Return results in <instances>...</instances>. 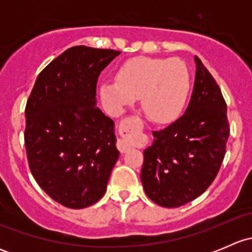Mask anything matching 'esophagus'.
I'll return each mask as SVG.
<instances>
[{"mask_svg": "<svg viewBox=\"0 0 252 252\" xmlns=\"http://www.w3.org/2000/svg\"><path fill=\"white\" fill-rule=\"evenodd\" d=\"M117 147H118V150L122 154H124V152L130 150V145H128L126 141L122 140V139H118V140H117Z\"/></svg>", "mask_w": 252, "mask_h": 252, "instance_id": "esophagus-1", "label": "esophagus"}]
</instances>
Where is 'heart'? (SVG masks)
Returning a JSON list of instances; mask_svg holds the SVG:
<instances>
[{
	"label": "heart",
	"mask_w": 252,
	"mask_h": 252,
	"mask_svg": "<svg viewBox=\"0 0 252 252\" xmlns=\"http://www.w3.org/2000/svg\"><path fill=\"white\" fill-rule=\"evenodd\" d=\"M116 79L100 85L101 101L113 116L140 97L147 118L168 123L182 113L189 96V69L178 58H133L119 67Z\"/></svg>",
	"instance_id": "1"
}]
</instances>
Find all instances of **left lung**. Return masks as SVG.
<instances>
[{
    "instance_id": "obj_1",
    "label": "left lung",
    "mask_w": 252,
    "mask_h": 252,
    "mask_svg": "<svg viewBox=\"0 0 252 252\" xmlns=\"http://www.w3.org/2000/svg\"><path fill=\"white\" fill-rule=\"evenodd\" d=\"M195 63L194 90L187 111L171 126L154 131V142L144 151L142 187L162 207L188 204L212 184L229 138L222 91L196 56Z\"/></svg>"
}]
</instances>
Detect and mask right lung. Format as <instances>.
<instances>
[{
	"mask_svg": "<svg viewBox=\"0 0 252 252\" xmlns=\"http://www.w3.org/2000/svg\"><path fill=\"white\" fill-rule=\"evenodd\" d=\"M119 53L68 48L41 70L28 98L29 168L48 196L68 208L97 202L119 157L113 121L96 107L98 75Z\"/></svg>",
	"mask_w": 252,
	"mask_h": 252,
	"instance_id": "obj_1",
	"label": "right lung"
}]
</instances>
